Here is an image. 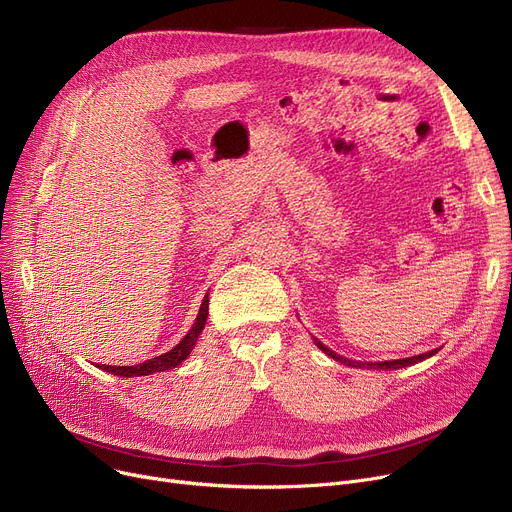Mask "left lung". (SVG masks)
I'll list each match as a JSON object with an SVG mask.
<instances>
[{
    "label": "left lung",
    "instance_id": "left-lung-1",
    "mask_svg": "<svg viewBox=\"0 0 512 512\" xmlns=\"http://www.w3.org/2000/svg\"><path fill=\"white\" fill-rule=\"evenodd\" d=\"M315 344H317V346L321 348V351H324L328 357H332L334 361H340V363H344V365H348V367H359V369H384V371H388V369H400V367H409V365H413V363H419V361H423V359H427V357H432V355L438 353V348H436V351H429V353L415 355V357H407V359L367 363V361H351V359H346V357H340V355H336L334 351H330V348H328L326 344H321V340H317V338H315Z\"/></svg>",
    "mask_w": 512,
    "mask_h": 512
}]
</instances>
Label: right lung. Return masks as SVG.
Masks as SVG:
<instances>
[{"mask_svg": "<svg viewBox=\"0 0 512 512\" xmlns=\"http://www.w3.org/2000/svg\"><path fill=\"white\" fill-rule=\"evenodd\" d=\"M207 311H209V294H205V299L201 303V309H199V315L195 319L193 328L188 330V334L172 348V351L159 355V357H153L145 363H139V365H124V367H114V365H101L103 371H110L114 375H122V378H139V375H149V373H157V371H168V369H174L178 367L188 355H191L193 346L197 344L203 328H205V321H207Z\"/></svg>", "mask_w": 512, "mask_h": 512, "instance_id": "right-lung-1", "label": "right lung"}]
</instances>
